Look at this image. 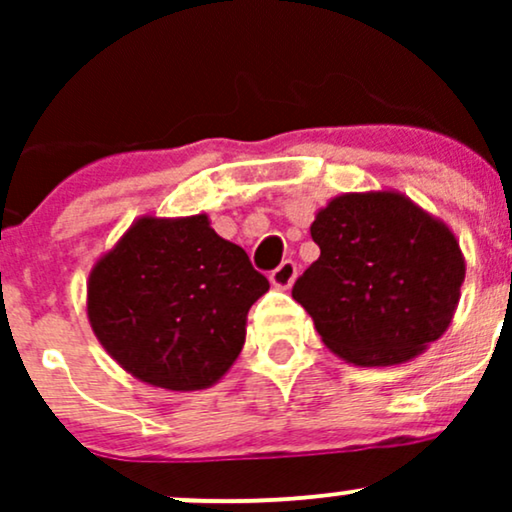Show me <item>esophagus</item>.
Here are the masks:
<instances>
[{"instance_id": "1", "label": "esophagus", "mask_w": 512, "mask_h": 512, "mask_svg": "<svg viewBox=\"0 0 512 512\" xmlns=\"http://www.w3.org/2000/svg\"><path fill=\"white\" fill-rule=\"evenodd\" d=\"M296 276H298L296 264H293L291 260H286V262H281L272 274H269V281H272L274 289L286 291V289H291L293 281H296Z\"/></svg>"}]
</instances>
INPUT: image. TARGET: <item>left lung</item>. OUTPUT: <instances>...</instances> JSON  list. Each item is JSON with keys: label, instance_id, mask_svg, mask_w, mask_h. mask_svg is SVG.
Returning a JSON list of instances; mask_svg holds the SVG:
<instances>
[{"label": "left lung", "instance_id": "1", "mask_svg": "<svg viewBox=\"0 0 512 512\" xmlns=\"http://www.w3.org/2000/svg\"><path fill=\"white\" fill-rule=\"evenodd\" d=\"M320 257L293 286L322 344L361 368L407 363L445 334L464 255L452 228L397 190L344 192L315 214Z\"/></svg>", "mask_w": 512, "mask_h": 512}]
</instances>
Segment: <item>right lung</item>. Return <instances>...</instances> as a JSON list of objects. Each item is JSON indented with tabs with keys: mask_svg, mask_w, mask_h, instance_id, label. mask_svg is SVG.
Wrapping results in <instances>:
<instances>
[{
	"mask_svg": "<svg viewBox=\"0 0 512 512\" xmlns=\"http://www.w3.org/2000/svg\"><path fill=\"white\" fill-rule=\"evenodd\" d=\"M267 291L245 250L223 240L207 214H144L91 267L86 317L129 375L195 392L236 363L250 305Z\"/></svg>",
	"mask_w": 512,
	"mask_h": 512,
	"instance_id": "1",
	"label": "right lung"
}]
</instances>
